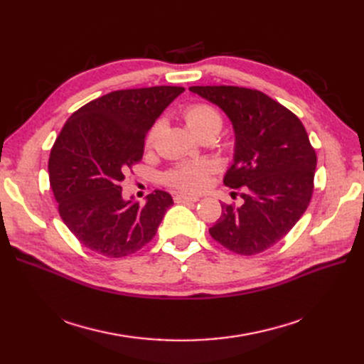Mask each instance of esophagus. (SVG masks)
Wrapping results in <instances>:
<instances>
[{
	"mask_svg": "<svg viewBox=\"0 0 364 364\" xmlns=\"http://www.w3.org/2000/svg\"><path fill=\"white\" fill-rule=\"evenodd\" d=\"M174 200L178 203H188V202H199L200 197L199 196H193V194H176Z\"/></svg>",
	"mask_w": 364,
	"mask_h": 364,
	"instance_id": "1",
	"label": "esophagus"
}]
</instances>
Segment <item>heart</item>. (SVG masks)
Masks as SVG:
<instances>
[{
  "label": "heart",
  "mask_w": 364,
  "mask_h": 364,
  "mask_svg": "<svg viewBox=\"0 0 364 364\" xmlns=\"http://www.w3.org/2000/svg\"><path fill=\"white\" fill-rule=\"evenodd\" d=\"M183 117L186 119V124L194 132L196 135H202L205 132H220L223 126V118L220 115L217 109L211 105L206 103H197L191 105L185 109ZM161 130V123H156L149 132L146 144L150 147L155 144L158 134ZM213 170V165L209 162H194V164H183L179 165L178 168L171 170L165 181L173 188L183 190V191H197L202 190L208 183L209 173Z\"/></svg>",
  "instance_id": "1"
}]
</instances>
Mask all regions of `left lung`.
Returning a JSON list of instances; mask_svg holds the SVG:
<instances>
[{
	"instance_id": "1",
	"label": "left lung",
	"mask_w": 364,
	"mask_h": 364,
	"mask_svg": "<svg viewBox=\"0 0 364 364\" xmlns=\"http://www.w3.org/2000/svg\"><path fill=\"white\" fill-rule=\"evenodd\" d=\"M190 91L222 109L235 134L234 162L223 182L241 190L243 205L222 203L209 234L240 255H257L287 235L306 211L316 151L301 119L261 91L238 86Z\"/></svg>"
}]
</instances>
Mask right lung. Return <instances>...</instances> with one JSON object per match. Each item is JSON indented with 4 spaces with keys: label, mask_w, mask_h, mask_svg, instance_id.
<instances>
[{
    "label": "right lung",
    "mask_w": 364,
    "mask_h": 364,
    "mask_svg": "<svg viewBox=\"0 0 364 364\" xmlns=\"http://www.w3.org/2000/svg\"><path fill=\"white\" fill-rule=\"evenodd\" d=\"M181 86L109 92L82 106L62 127L48 161L63 223L83 246L109 258L127 257L155 237L173 205L156 190L146 205L123 199L121 182L141 161L144 138Z\"/></svg>",
    "instance_id": "add662e5"
}]
</instances>
